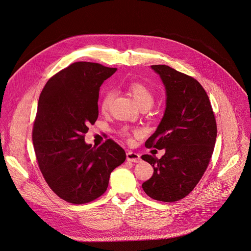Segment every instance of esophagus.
I'll list each match as a JSON object with an SVG mask.
<instances>
[{
  "label": "esophagus",
  "mask_w": 251,
  "mask_h": 251,
  "mask_svg": "<svg viewBox=\"0 0 251 251\" xmlns=\"http://www.w3.org/2000/svg\"><path fill=\"white\" fill-rule=\"evenodd\" d=\"M127 156V160L131 161V162H135V163H139L141 161V156L139 153L133 152V151H128L126 153Z\"/></svg>",
  "instance_id": "esophagus-1"
}]
</instances>
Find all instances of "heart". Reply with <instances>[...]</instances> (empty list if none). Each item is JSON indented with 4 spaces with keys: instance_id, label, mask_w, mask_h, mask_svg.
Returning <instances> with one entry per match:
<instances>
[{
    "instance_id": "b5f03b06",
    "label": "heart",
    "mask_w": 251,
    "mask_h": 251,
    "mask_svg": "<svg viewBox=\"0 0 251 251\" xmlns=\"http://www.w3.org/2000/svg\"><path fill=\"white\" fill-rule=\"evenodd\" d=\"M127 88L140 106H143V105L151 106L153 103L154 94H153L152 90L145 83L140 82V81H133L128 84ZM113 99H114V91L113 90L107 89L106 91H104V93L101 97V100H100V109L102 111L108 110V108L110 107V105L112 103ZM122 135L128 136L129 132L126 129H124L122 131Z\"/></svg>"
}]
</instances>
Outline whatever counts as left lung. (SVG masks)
Segmentation results:
<instances>
[{
	"label": "left lung",
	"instance_id": "8db88e82",
	"mask_svg": "<svg viewBox=\"0 0 251 251\" xmlns=\"http://www.w3.org/2000/svg\"><path fill=\"white\" fill-rule=\"evenodd\" d=\"M166 89V109L156 131L145 146L165 149L157 158L142 155L153 167L142 187L151 199L174 202L186 198L198 185L210 162L217 136L215 115L201 83L163 65H151Z\"/></svg>",
	"mask_w": 251,
	"mask_h": 251
}]
</instances>
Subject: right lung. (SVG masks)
Wrapping results in <instances>:
<instances>
[{"mask_svg": "<svg viewBox=\"0 0 251 251\" xmlns=\"http://www.w3.org/2000/svg\"><path fill=\"white\" fill-rule=\"evenodd\" d=\"M117 68L78 61L49 79L38 101L32 141L41 173L61 200L84 204L102 196L110 173L126 159L107 139L99 148L85 143L99 116V92Z\"/></svg>", "mask_w": 251, "mask_h": 251, "instance_id": "add662e5", "label": "right lung"}]
</instances>
